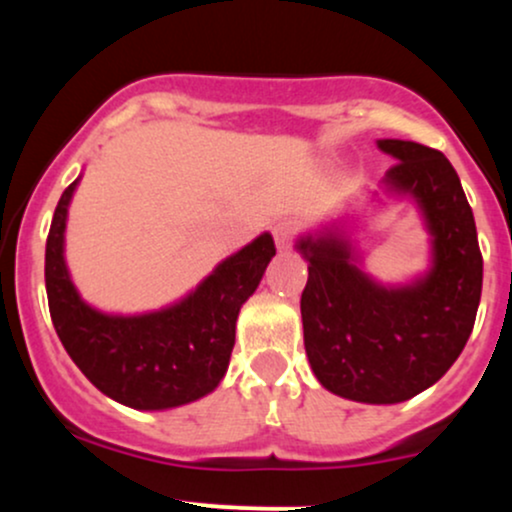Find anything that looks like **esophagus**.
Wrapping results in <instances>:
<instances>
[{
  "mask_svg": "<svg viewBox=\"0 0 512 512\" xmlns=\"http://www.w3.org/2000/svg\"><path fill=\"white\" fill-rule=\"evenodd\" d=\"M296 226H291V223H279V226H274V243L279 250H289L293 245V240H296Z\"/></svg>",
  "mask_w": 512,
  "mask_h": 512,
  "instance_id": "34e87169",
  "label": "esophagus"
}]
</instances>
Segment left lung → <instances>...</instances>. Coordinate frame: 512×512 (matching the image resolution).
Returning a JSON list of instances; mask_svg holds the SVG:
<instances>
[{
	"label": "left lung",
	"mask_w": 512,
	"mask_h": 512,
	"mask_svg": "<svg viewBox=\"0 0 512 512\" xmlns=\"http://www.w3.org/2000/svg\"><path fill=\"white\" fill-rule=\"evenodd\" d=\"M395 156L385 182L424 211L433 267L404 289H385L351 262L337 236L303 238V342L315 378L334 395L368 404L411 399L448 373L472 334L481 298L477 226L452 163L431 146L380 139Z\"/></svg>",
	"instance_id": "8db88e82"
}]
</instances>
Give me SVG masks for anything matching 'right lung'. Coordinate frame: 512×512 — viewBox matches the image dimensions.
<instances>
[{"mask_svg": "<svg viewBox=\"0 0 512 512\" xmlns=\"http://www.w3.org/2000/svg\"><path fill=\"white\" fill-rule=\"evenodd\" d=\"M76 180L62 192L45 245V289L57 337L103 395L132 409H170L209 395L236 344L240 305L276 255L264 233L228 257L195 293L149 315H103L76 293L64 264V226Z\"/></svg>", "mask_w": 512, "mask_h": 512, "instance_id": "right-lung-1", "label": "right lung"}]
</instances>
